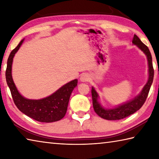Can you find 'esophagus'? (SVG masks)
I'll return each instance as SVG.
<instances>
[{"mask_svg": "<svg viewBox=\"0 0 159 159\" xmlns=\"http://www.w3.org/2000/svg\"><path fill=\"white\" fill-rule=\"evenodd\" d=\"M90 79V78L89 76V75L88 74H83L80 77V81L82 82H86V81H88Z\"/></svg>", "mask_w": 159, "mask_h": 159, "instance_id": "34e87169", "label": "esophagus"}]
</instances>
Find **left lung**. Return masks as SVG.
Masks as SVG:
<instances>
[{"label":"left lung","instance_id":"1","mask_svg":"<svg viewBox=\"0 0 159 159\" xmlns=\"http://www.w3.org/2000/svg\"><path fill=\"white\" fill-rule=\"evenodd\" d=\"M133 43L134 45H136L139 49L143 51V52L147 56L148 65H149V79H148L147 84L144 86L143 89H142V92L139 95L125 104L118 106L114 109H107L101 106V104L98 102V94L95 91V88L93 87L92 90H91V93H92L93 105L94 110H95V113L99 116L104 118V119L116 120L128 117L130 115L134 114V112L138 111L144 104L147 98L151 85H152L153 83L154 74L152 64V55H151V52L148 47L140 41V39L135 34L134 35Z\"/></svg>","mask_w":159,"mask_h":159}]
</instances>
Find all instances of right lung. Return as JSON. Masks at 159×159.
Returning <instances> with one entry per match:
<instances>
[{"instance_id": "1", "label": "right lung", "mask_w": 159, "mask_h": 159, "mask_svg": "<svg viewBox=\"0 0 159 159\" xmlns=\"http://www.w3.org/2000/svg\"><path fill=\"white\" fill-rule=\"evenodd\" d=\"M23 41L24 39L10 52L5 71L7 84L11 92L13 101L20 111L37 121L52 123L60 120L66 114L70 96L74 88L77 86L78 80H71L55 93L43 99H29L24 98L18 92L12 77L13 57L20 49Z\"/></svg>"}]
</instances>
